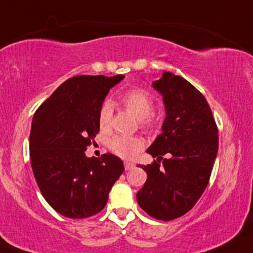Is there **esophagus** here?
<instances>
[{
    "label": "esophagus",
    "mask_w": 253,
    "mask_h": 253,
    "mask_svg": "<svg viewBox=\"0 0 253 253\" xmlns=\"http://www.w3.org/2000/svg\"><path fill=\"white\" fill-rule=\"evenodd\" d=\"M133 168H134L133 164H130V162H125V169H126V170H132Z\"/></svg>",
    "instance_id": "obj_1"
}]
</instances>
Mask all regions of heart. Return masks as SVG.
<instances>
[{
    "label": "heart",
    "mask_w": 253,
    "mask_h": 253,
    "mask_svg": "<svg viewBox=\"0 0 253 253\" xmlns=\"http://www.w3.org/2000/svg\"><path fill=\"white\" fill-rule=\"evenodd\" d=\"M119 103L139 119L140 127L148 130L154 126L155 120L152 112L154 99L148 92L139 87H132L119 95ZM113 110L110 103H103L98 111V124L100 129L110 128ZM108 147L114 154L123 159H134L143 148V141L136 136L116 135L108 141Z\"/></svg>",
    "instance_id": "1"
}]
</instances>
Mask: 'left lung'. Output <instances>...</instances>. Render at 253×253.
<instances>
[{
    "instance_id": "8db88e82",
    "label": "left lung",
    "mask_w": 253,
    "mask_h": 253,
    "mask_svg": "<svg viewBox=\"0 0 253 253\" xmlns=\"http://www.w3.org/2000/svg\"><path fill=\"white\" fill-rule=\"evenodd\" d=\"M153 86L164 97L167 117L162 134L147 149L158 160L141 166L147 181L136 200L149 216L171 220L189 211L206 190L218 150V129L204 95L184 78L165 72Z\"/></svg>"
}]
</instances>
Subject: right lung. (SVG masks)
<instances>
[{
    "instance_id": "1",
    "label": "right lung",
    "mask_w": 253,
    "mask_h": 253,
    "mask_svg": "<svg viewBox=\"0 0 253 253\" xmlns=\"http://www.w3.org/2000/svg\"><path fill=\"white\" fill-rule=\"evenodd\" d=\"M125 76H76L68 79L35 112L30 161L42 195L57 212L86 218L104 209L108 193L125 168L106 153L86 158L99 133L98 111L110 89Z\"/></svg>"
}]
</instances>
